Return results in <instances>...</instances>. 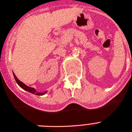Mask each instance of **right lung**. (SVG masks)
Masks as SVG:
<instances>
[{"mask_svg": "<svg viewBox=\"0 0 132 132\" xmlns=\"http://www.w3.org/2000/svg\"><path fill=\"white\" fill-rule=\"evenodd\" d=\"M13 76H14V78H15V80H16V83L18 84V85L21 88H22L23 90H26L27 92H29L31 93L34 94V95H38V96H42V95H44L47 93V90H45L44 92H42V93H40V92H37V90H35L34 88H32V87H28V86H27L25 84H24L23 82H22L21 81H20L17 78V77L16 76V75H15V73L13 72Z\"/></svg>", "mask_w": 132, "mask_h": 132, "instance_id": "right-lung-1", "label": "right lung"}]
</instances>
